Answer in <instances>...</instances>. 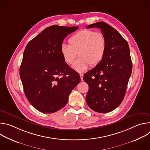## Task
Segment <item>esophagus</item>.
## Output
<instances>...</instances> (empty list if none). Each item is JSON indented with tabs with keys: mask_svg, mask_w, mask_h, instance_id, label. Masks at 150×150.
<instances>
[{
	"mask_svg": "<svg viewBox=\"0 0 150 150\" xmlns=\"http://www.w3.org/2000/svg\"><path fill=\"white\" fill-rule=\"evenodd\" d=\"M79 75H80V77H81V81H83V74H80Z\"/></svg>",
	"mask_w": 150,
	"mask_h": 150,
	"instance_id": "obj_1",
	"label": "esophagus"
}]
</instances>
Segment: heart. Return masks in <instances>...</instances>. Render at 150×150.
<instances>
[{
	"mask_svg": "<svg viewBox=\"0 0 150 150\" xmlns=\"http://www.w3.org/2000/svg\"><path fill=\"white\" fill-rule=\"evenodd\" d=\"M69 45H62L60 53L68 65L74 63L73 68L82 72L88 67L97 66L103 59L106 52V40L104 34L91 30H83L72 35L68 40Z\"/></svg>",
	"mask_w": 150,
	"mask_h": 150,
	"instance_id": "1",
	"label": "heart"
}]
</instances>
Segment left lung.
Returning <instances> with one entry per match:
<instances>
[{
  "mask_svg": "<svg viewBox=\"0 0 150 150\" xmlns=\"http://www.w3.org/2000/svg\"><path fill=\"white\" fill-rule=\"evenodd\" d=\"M93 27L100 28L104 34L106 52L102 61L83 77L89 86L86 102L93 110L108 113L123 101L132 63L127 42L117 31L104 22L87 26Z\"/></svg>",
  "mask_w": 150,
  "mask_h": 150,
  "instance_id": "left-lung-1",
  "label": "left lung"
}]
</instances>
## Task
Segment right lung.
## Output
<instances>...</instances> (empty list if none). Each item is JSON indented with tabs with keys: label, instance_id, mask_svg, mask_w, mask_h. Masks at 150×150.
<instances>
[{
	"label": "right lung",
	"instance_id": "add662e5",
	"mask_svg": "<svg viewBox=\"0 0 150 150\" xmlns=\"http://www.w3.org/2000/svg\"><path fill=\"white\" fill-rule=\"evenodd\" d=\"M78 28L49 27L25 49L19 75L26 97L40 112L52 113L64 108L81 81L79 74L65 62L60 53L64 39Z\"/></svg>",
	"mask_w": 150,
	"mask_h": 150
}]
</instances>
